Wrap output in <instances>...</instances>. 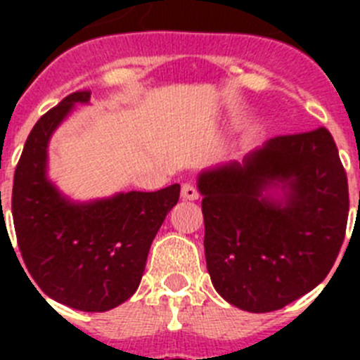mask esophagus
<instances>
[{
  "instance_id": "esophagus-1",
  "label": "esophagus",
  "mask_w": 360,
  "mask_h": 360,
  "mask_svg": "<svg viewBox=\"0 0 360 360\" xmlns=\"http://www.w3.org/2000/svg\"><path fill=\"white\" fill-rule=\"evenodd\" d=\"M182 198L184 200H198L200 193L195 186H191V184H184L182 186Z\"/></svg>"
}]
</instances>
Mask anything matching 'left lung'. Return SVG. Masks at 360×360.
<instances>
[{
  "label": "left lung",
  "mask_w": 360,
  "mask_h": 360,
  "mask_svg": "<svg viewBox=\"0 0 360 360\" xmlns=\"http://www.w3.org/2000/svg\"><path fill=\"white\" fill-rule=\"evenodd\" d=\"M205 262L241 310H279L316 288L345 240L349 198L326 128L274 136L241 162L198 174Z\"/></svg>",
  "instance_id": "1"
}]
</instances>
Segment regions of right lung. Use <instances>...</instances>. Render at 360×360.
Masks as SVG:
<instances>
[{
	"label": "right lung",
	"mask_w": 360,
	"mask_h": 360,
	"mask_svg": "<svg viewBox=\"0 0 360 360\" xmlns=\"http://www.w3.org/2000/svg\"><path fill=\"white\" fill-rule=\"evenodd\" d=\"M88 103L90 91H75L32 128L14 173L12 216L28 281L70 308L106 311L141 285L149 247L176 205L180 186L91 202L63 195L49 178L50 136L75 104Z\"/></svg>",
	"instance_id": "add662e5"
}]
</instances>
